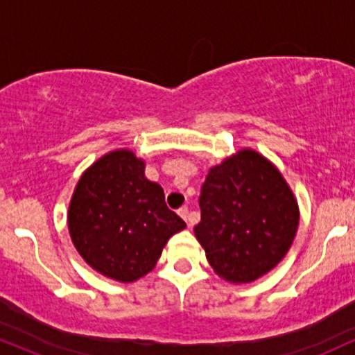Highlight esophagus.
<instances>
[{
	"label": "esophagus",
	"instance_id": "obj_1",
	"mask_svg": "<svg viewBox=\"0 0 355 355\" xmlns=\"http://www.w3.org/2000/svg\"><path fill=\"white\" fill-rule=\"evenodd\" d=\"M178 215H180V217H182L183 220H185V222H189V220H190V217H189V209H187V207H182V209L178 210ZM189 225H190V223H189Z\"/></svg>",
	"mask_w": 355,
	"mask_h": 355
}]
</instances>
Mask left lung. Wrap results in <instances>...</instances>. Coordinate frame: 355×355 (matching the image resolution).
Listing matches in <instances>:
<instances>
[{"instance_id":"left-lung-1","label":"left lung","mask_w":355,"mask_h":355,"mask_svg":"<svg viewBox=\"0 0 355 355\" xmlns=\"http://www.w3.org/2000/svg\"><path fill=\"white\" fill-rule=\"evenodd\" d=\"M195 237L217 275L250 284L284 259L299 227V203L279 168L242 148L211 166L202 185Z\"/></svg>"}]
</instances>
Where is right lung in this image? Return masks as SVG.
I'll return each mask as SVG.
<instances>
[{
	"label": "right lung",
	"mask_w": 355,
	"mask_h": 355,
	"mask_svg": "<svg viewBox=\"0 0 355 355\" xmlns=\"http://www.w3.org/2000/svg\"><path fill=\"white\" fill-rule=\"evenodd\" d=\"M185 222L166 207L164 189L145 177L132 150L105 153L81 173L68 207V230L98 274L130 284L152 272Z\"/></svg>",
	"instance_id": "right-lung-1"
}]
</instances>
